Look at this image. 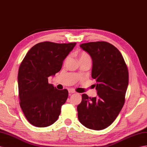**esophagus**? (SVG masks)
Listing matches in <instances>:
<instances>
[{
	"instance_id": "esophagus-1",
	"label": "esophagus",
	"mask_w": 147,
	"mask_h": 147,
	"mask_svg": "<svg viewBox=\"0 0 147 147\" xmlns=\"http://www.w3.org/2000/svg\"><path fill=\"white\" fill-rule=\"evenodd\" d=\"M68 92L69 94H73V93H75V91L73 89H68Z\"/></svg>"
}]
</instances>
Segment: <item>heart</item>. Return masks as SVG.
<instances>
[{"label":"heart","instance_id":"heart-1","mask_svg":"<svg viewBox=\"0 0 147 147\" xmlns=\"http://www.w3.org/2000/svg\"><path fill=\"white\" fill-rule=\"evenodd\" d=\"M67 58L66 59V60L67 59ZM79 59L80 60H82V59H91V58H90L89 55L86 52H81L79 55Z\"/></svg>","mask_w":147,"mask_h":147}]
</instances>
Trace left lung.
Returning a JSON list of instances; mask_svg holds the SVG:
<instances>
[{
	"mask_svg": "<svg viewBox=\"0 0 147 147\" xmlns=\"http://www.w3.org/2000/svg\"><path fill=\"white\" fill-rule=\"evenodd\" d=\"M80 47L92 60L91 76L95 79L97 96L82 95L77 107L80 122L88 129L100 130L114 121L125 102L129 72L122 54L106 41L89 42Z\"/></svg>",
	"mask_w": 147,
	"mask_h": 147,
	"instance_id": "obj_1",
	"label": "left lung"
}]
</instances>
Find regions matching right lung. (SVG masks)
<instances>
[{"label": "right lung", "mask_w": 147, "mask_h": 147, "mask_svg": "<svg viewBox=\"0 0 147 147\" xmlns=\"http://www.w3.org/2000/svg\"><path fill=\"white\" fill-rule=\"evenodd\" d=\"M76 45L41 42L28 51L21 63L18 73L20 106L33 125L46 127L58 120L68 91L49 84L48 78L61 70L64 59Z\"/></svg>", "instance_id": "right-lung-1"}]
</instances>
